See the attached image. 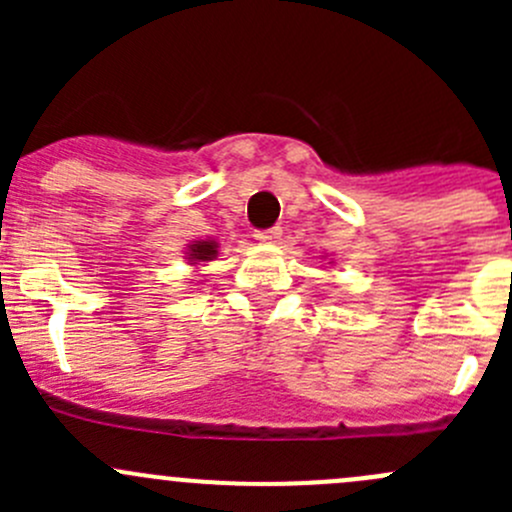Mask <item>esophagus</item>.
I'll return each mask as SVG.
<instances>
[{
    "label": "esophagus",
    "mask_w": 512,
    "mask_h": 512,
    "mask_svg": "<svg viewBox=\"0 0 512 512\" xmlns=\"http://www.w3.org/2000/svg\"><path fill=\"white\" fill-rule=\"evenodd\" d=\"M282 230L280 227H270V230H257L255 232V240L257 242H265V245H272V242H280Z\"/></svg>",
    "instance_id": "obj_1"
}]
</instances>
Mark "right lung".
<instances>
[{
  "label": "right lung",
  "instance_id": "add662e5",
  "mask_svg": "<svg viewBox=\"0 0 512 512\" xmlns=\"http://www.w3.org/2000/svg\"><path fill=\"white\" fill-rule=\"evenodd\" d=\"M218 257V242L215 240H195L188 245V252H185V260L190 265H205V262L215 260Z\"/></svg>",
  "mask_w": 512,
  "mask_h": 512
}]
</instances>
